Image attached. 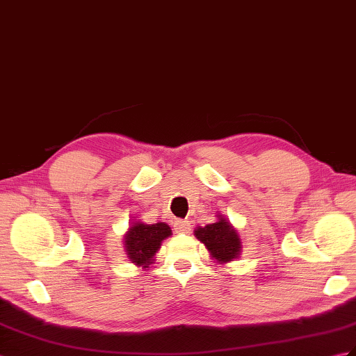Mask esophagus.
I'll use <instances>...</instances> for the list:
<instances>
[{
	"instance_id": "34e87169",
	"label": "esophagus",
	"mask_w": 356,
	"mask_h": 356,
	"mask_svg": "<svg viewBox=\"0 0 356 356\" xmlns=\"http://www.w3.org/2000/svg\"><path fill=\"white\" fill-rule=\"evenodd\" d=\"M175 230L177 234H189L191 232V222L184 221V220H177L175 222Z\"/></svg>"
}]
</instances>
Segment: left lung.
Wrapping results in <instances>:
<instances>
[{
    "label": "left lung",
    "instance_id": "1",
    "mask_svg": "<svg viewBox=\"0 0 356 356\" xmlns=\"http://www.w3.org/2000/svg\"><path fill=\"white\" fill-rule=\"evenodd\" d=\"M194 235L198 241L204 244L213 262L227 264L238 259L243 252L241 238H239L236 229L220 213L216 222L206 225L204 227L198 226L194 230Z\"/></svg>",
    "mask_w": 356,
    "mask_h": 356
}]
</instances>
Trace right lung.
<instances>
[{
    "instance_id": "right-lung-1",
    "label": "right lung",
    "mask_w": 356,
    "mask_h": 356,
    "mask_svg": "<svg viewBox=\"0 0 356 356\" xmlns=\"http://www.w3.org/2000/svg\"><path fill=\"white\" fill-rule=\"evenodd\" d=\"M171 235V227L167 222L159 221L154 225H147L143 221H134L124 234V250L131 264L148 270L156 261L154 256L159 252L162 243Z\"/></svg>"
}]
</instances>
